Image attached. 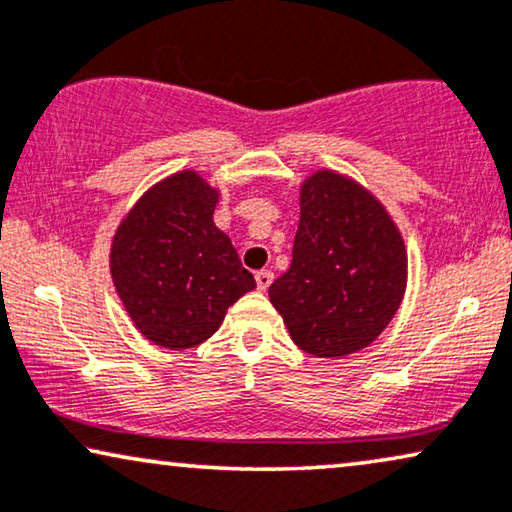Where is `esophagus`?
<instances>
[{
	"label": "esophagus",
	"instance_id": "1",
	"mask_svg": "<svg viewBox=\"0 0 512 512\" xmlns=\"http://www.w3.org/2000/svg\"><path fill=\"white\" fill-rule=\"evenodd\" d=\"M255 281H257V288L267 290L269 285L274 283V274H271L269 269H262V271H257V274H255Z\"/></svg>",
	"mask_w": 512,
	"mask_h": 512
}]
</instances>
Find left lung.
Segmentation results:
<instances>
[{
    "instance_id": "left-lung-1",
    "label": "left lung",
    "mask_w": 512,
    "mask_h": 512,
    "mask_svg": "<svg viewBox=\"0 0 512 512\" xmlns=\"http://www.w3.org/2000/svg\"><path fill=\"white\" fill-rule=\"evenodd\" d=\"M299 206L292 262L271 283V304L302 351L349 356L372 344L403 302V236L370 192L332 170L304 182Z\"/></svg>"
}]
</instances>
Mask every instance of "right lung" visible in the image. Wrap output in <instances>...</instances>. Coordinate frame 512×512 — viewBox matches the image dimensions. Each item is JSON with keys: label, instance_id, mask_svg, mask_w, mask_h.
Wrapping results in <instances>:
<instances>
[{"label": "right lung", "instance_id": "right-lung-1", "mask_svg": "<svg viewBox=\"0 0 512 512\" xmlns=\"http://www.w3.org/2000/svg\"><path fill=\"white\" fill-rule=\"evenodd\" d=\"M217 192L194 170L149 189L114 234L109 269L128 316L149 342L192 349L255 288L229 236L215 227Z\"/></svg>", "mask_w": 512, "mask_h": 512}]
</instances>
